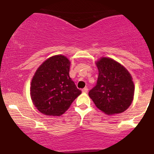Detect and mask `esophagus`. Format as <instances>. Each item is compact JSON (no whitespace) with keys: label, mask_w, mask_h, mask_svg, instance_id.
<instances>
[{"label":"esophagus","mask_w":154,"mask_h":154,"mask_svg":"<svg viewBox=\"0 0 154 154\" xmlns=\"http://www.w3.org/2000/svg\"><path fill=\"white\" fill-rule=\"evenodd\" d=\"M82 93H88V88H83V89L82 90Z\"/></svg>","instance_id":"1"}]
</instances>
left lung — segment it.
I'll list each match as a JSON object with an SVG mask.
<instances>
[{"label": "left lung", "instance_id": "8db88e82", "mask_svg": "<svg viewBox=\"0 0 154 154\" xmlns=\"http://www.w3.org/2000/svg\"><path fill=\"white\" fill-rule=\"evenodd\" d=\"M98 77L89 91L95 105L106 114H120L128 109L134 98L135 85L130 72L115 60L102 57L97 61Z\"/></svg>", "mask_w": 154, "mask_h": 154}]
</instances>
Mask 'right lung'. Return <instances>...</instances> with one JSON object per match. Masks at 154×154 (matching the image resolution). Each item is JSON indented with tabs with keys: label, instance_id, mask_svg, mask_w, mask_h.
<instances>
[{
	"label": "right lung",
	"instance_id": "obj_1",
	"mask_svg": "<svg viewBox=\"0 0 154 154\" xmlns=\"http://www.w3.org/2000/svg\"><path fill=\"white\" fill-rule=\"evenodd\" d=\"M70 63L66 56L56 55L45 60L35 72L30 96L42 114L61 116L82 93L70 78Z\"/></svg>",
	"mask_w": 154,
	"mask_h": 154
}]
</instances>
